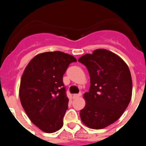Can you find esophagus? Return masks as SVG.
I'll use <instances>...</instances> for the list:
<instances>
[{"label": "esophagus", "mask_w": 146, "mask_h": 146, "mask_svg": "<svg viewBox=\"0 0 146 146\" xmlns=\"http://www.w3.org/2000/svg\"><path fill=\"white\" fill-rule=\"evenodd\" d=\"M81 95H82V93H79V94H74V95H73V98H74V99H76V98L80 97Z\"/></svg>", "instance_id": "34e87169"}]
</instances>
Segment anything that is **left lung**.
<instances>
[{"label": "left lung", "instance_id": "obj_1", "mask_svg": "<svg viewBox=\"0 0 146 146\" xmlns=\"http://www.w3.org/2000/svg\"><path fill=\"white\" fill-rule=\"evenodd\" d=\"M78 61L86 66L91 80L80 118L89 128L103 129L116 121L128 107L132 92L131 73L121 58L104 49L84 55Z\"/></svg>", "mask_w": 146, "mask_h": 146}]
</instances>
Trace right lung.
Masks as SVG:
<instances>
[{
	"label": "right lung",
	"mask_w": 146,
	"mask_h": 146,
	"mask_svg": "<svg viewBox=\"0 0 146 146\" xmlns=\"http://www.w3.org/2000/svg\"><path fill=\"white\" fill-rule=\"evenodd\" d=\"M77 60L60 51L36 55L22 76L20 99L32 123L47 133L61 129L69 99L63 75Z\"/></svg>",
	"instance_id": "add662e5"
}]
</instances>
